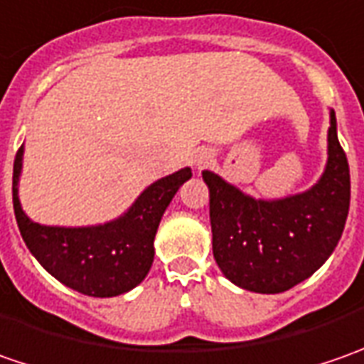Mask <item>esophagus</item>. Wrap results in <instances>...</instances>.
<instances>
[{
    "label": "esophagus",
    "instance_id": "esophagus-1",
    "mask_svg": "<svg viewBox=\"0 0 364 364\" xmlns=\"http://www.w3.org/2000/svg\"><path fill=\"white\" fill-rule=\"evenodd\" d=\"M208 161H213V154H210V151H206V149H204V151H198V154H196V158H194V164H196L198 168L206 166Z\"/></svg>",
    "mask_w": 364,
    "mask_h": 364
}]
</instances>
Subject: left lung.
Returning a JSON list of instances; mask_svg holds the SVG:
<instances>
[{
  "label": "left lung",
  "mask_w": 364,
  "mask_h": 364,
  "mask_svg": "<svg viewBox=\"0 0 364 364\" xmlns=\"http://www.w3.org/2000/svg\"><path fill=\"white\" fill-rule=\"evenodd\" d=\"M210 192V229L217 265L235 286L282 294L308 279L332 255L350 204L348 160L330 111L328 161L306 192L261 200L215 172H203Z\"/></svg>",
  "instance_id": "obj_1"
}]
</instances>
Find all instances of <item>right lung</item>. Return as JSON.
<instances>
[{
	"mask_svg": "<svg viewBox=\"0 0 364 364\" xmlns=\"http://www.w3.org/2000/svg\"><path fill=\"white\" fill-rule=\"evenodd\" d=\"M23 146L14 160V213L21 239L60 284L92 298H113L146 279L161 215L192 170L182 168L147 186L125 215L92 227H46L21 210L18 182Z\"/></svg>",
	"mask_w": 364,
	"mask_h": 364,
	"instance_id": "obj_1",
	"label": "right lung"
}]
</instances>
